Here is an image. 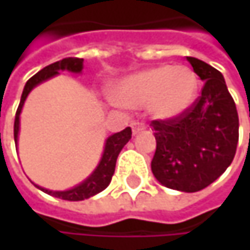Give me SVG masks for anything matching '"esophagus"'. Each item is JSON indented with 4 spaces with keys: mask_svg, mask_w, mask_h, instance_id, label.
I'll list each match as a JSON object with an SVG mask.
<instances>
[{
    "mask_svg": "<svg viewBox=\"0 0 250 250\" xmlns=\"http://www.w3.org/2000/svg\"><path fill=\"white\" fill-rule=\"evenodd\" d=\"M145 128H146V125H143V123H139V122H133V123H131V130H133V134H137V133L143 131Z\"/></svg>",
    "mask_w": 250,
    "mask_h": 250,
    "instance_id": "obj_1",
    "label": "esophagus"
}]
</instances>
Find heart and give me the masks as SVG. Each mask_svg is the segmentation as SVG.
Wrapping results in <instances>:
<instances>
[{
	"label": "heart",
	"mask_w": 250,
	"mask_h": 250,
	"mask_svg": "<svg viewBox=\"0 0 250 250\" xmlns=\"http://www.w3.org/2000/svg\"><path fill=\"white\" fill-rule=\"evenodd\" d=\"M197 89V76L189 68L161 65L125 78L111 95L123 107L137 108L149 104L155 116L169 119L191 105Z\"/></svg>",
	"instance_id": "b5f03b06"
}]
</instances>
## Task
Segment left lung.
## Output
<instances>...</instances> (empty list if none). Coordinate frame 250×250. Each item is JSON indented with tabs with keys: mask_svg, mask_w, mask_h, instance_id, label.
<instances>
[{
	"mask_svg": "<svg viewBox=\"0 0 250 250\" xmlns=\"http://www.w3.org/2000/svg\"><path fill=\"white\" fill-rule=\"evenodd\" d=\"M204 81L200 97L181 114L153 120L155 178L171 189L195 192L214 182L231 164L239 140V116L223 75L187 56Z\"/></svg>",
	"mask_w": 250,
	"mask_h": 250,
	"instance_id": "1",
	"label": "left lung"
}]
</instances>
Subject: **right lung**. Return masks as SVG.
Here are the masks:
<instances>
[{
    "mask_svg": "<svg viewBox=\"0 0 250 250\" xmlns=\"http://www.w3.org/2000/svg\"><path fill=\"white\" fill-rule=\"evenodd\" d=\"M82 62L83 59H79V58H65L62 61H58L46 68H43L42 71H39L36 75H33L25 83L24 91L21 94V100H20V104H19V108H17V113H16V120H14V140L17 142V137H19V128H20V113H21V108H23V104H24L25 98L28 95V92L40 82L52 78V76L58 75L59 71H71V72H81L82 71ZM131 139V128L130 127H125V130L110 136L105 142V147H104V153H103V158H101V162L100 165L97 167V169L94 171V174L91 175L86 181H83L81 185H78L72 189H68V191H49V189H44V188H40L42 191L53 195V197H58V198H62V200H68V201H81V200H85V198H89L98 192H101L103 189H105L113 178L114 174V169H116V161H117V156L119 153L122 152V149L125 147V145Z\"/></svg>",
    "mask_w": 250,
    "mask_h": 250,
    "instance_id": "1",
    "label": "right lung"
}]
</instances>
